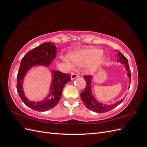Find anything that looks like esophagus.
<instances>
[{"label": "esophagus", "mask_w": 147, "mask_h": 147, "mask_svg": "<svg viewBox=\"0 0 147 147\" xmlns=\"http://www.w3.org/2000/svg\"><path fill=\"white\" fill-rule=\"evenodd\" d=\"M78 77V74H76V73H74L72 72V75H71V79L72 80H74L75 78H76Z\"/></svg>", "instance_id": "esophagus-1"}]
</instances>
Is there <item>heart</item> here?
<instances>
[{"label": "heart", "instance_id": "b5f03b06", "mask_svg": "<svg viewBox=\"0 0 147 147\" xmlns=\"http://www.w3.org/2000/svg\"><path fill=\"white\" fill-rule=\"evenodd\" d=\"M102 50L97 48H88L75 52L70 55V58L75 64L82 65L90 63L89 66L88 70L90 72H94L98 67V66L102 63L104 57L102 56ZM63 60L70 67L73 66L72 64L67 57H63Z\"/></svg>", "mask_w": 147, "mask_h": 147}]
</instances>
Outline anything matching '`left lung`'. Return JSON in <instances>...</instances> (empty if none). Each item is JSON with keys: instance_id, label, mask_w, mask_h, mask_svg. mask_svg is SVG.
<instances>
[{"instance_id": "obj_1", "label": "left lung", "mask_w": 147, "mask_h": 147, "mask_svg": "<svg viewBox=\"0 0 147 147\" xmlns=\"http://www.w3.org/2000/svg\"><path fill=\"white\" fill-rule=\"evenodd\" d=\"M118 56L119 57L118 59V61L121 62V63H123L126 65V69L127 71V76L131 80V70L129 65L127 64V59L124 57L121 53L118 51ZM86 80V86L84 90L81 93L80 96L81 98L85 105L86 107L88 109H90L92 111H94L95 112L102 113L107 112L113 109L116 107L118 105H119L123 101V100H120L117 102L116 104L113 105H104L103 104H100L97 102L94 97H92L91 92V75H84L83 77Z\"/></svg>"}]
</instances>
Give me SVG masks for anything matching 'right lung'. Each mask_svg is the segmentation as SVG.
I'll use <instances>...</instances> for the list:
<instances>
[{"instance_id": "right-lung-1", "label": "right lung", "mask_w": 147, "mask_h": 147, "mask_svg": "<svg viewBox=\"0 0 147 147\" xmlns=\"http://www.w3.org/2000/svg\"><path fill=\"white\" fill-rule=\"evenodd\" d=\"M56 47L50 42L44 43L33 50L29 51L21 59L17 75L16 89L22 101L30 109L37 112H45L50 110L57 104L62 96V92L66 83L70 80L69 74H64L61 71L54 70L51 92L46 99L40 102H32L24 96L22 83L24 75L29 69L35 65H49L55 58Z\"/></svg>"}]
</instances>
